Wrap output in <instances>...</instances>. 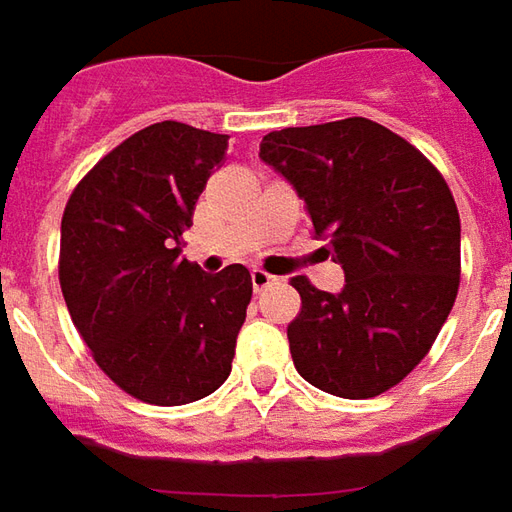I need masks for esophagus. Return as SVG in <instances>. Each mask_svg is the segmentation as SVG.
<instances>
[{"label":"esophagus","instance_id":"esophagus-1","mask_svg":"<svg viewBox=\"0 0 512 512\" xmlns=\"http://www.w3.org/2000/svg\"><path fill=\"white\" fill-rule=\"evenodd\" d=\"M250 281H253V290L262 292L276 284V276H270V273H264V270H253V273H250Z\"/></svg>","mask_w":512,"mask_h":512}]
</instances>
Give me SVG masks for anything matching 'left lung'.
<instances>
[{"label":"left lung","mask_w":512,"mask_h":512,"mask_svg":"<svg viewBox=\"0 0 512 512\" xmlns=\"http://www.w3.org/2000/svg\"><path fill=\"white\" fill-rule=\"evenodd\" d=\"M259 158L298 192L345 273L337 295L292 278L295 368L331 396H379L426 357L457 298L460 214L449 186L410 142L362 116L273 130Z\"/></svg>","instance_id":"8db88e82"}]
</instances>
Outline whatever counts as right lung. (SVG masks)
I'll list each match as a JSON object with an SVG mask.
<instances>
[{
    "mask_svg": "<svg viewBox=\"0 0 512 512\" xmlns=\"http://www.w3.org/2000/svg\"><path fill=\"white\" fill-rule=\"evenodd\" d=\"M228 136L183 122L133 133L88 172L61 220V290L105 376L178 407L231 373L253 281L248 267L203 273L181 256L197 197Z\"/></svg>",
    "mask_w": 512,
    "mask_h": 512,
    "instance_id": "1",
    "label": "right lung"
}]
</instances>
